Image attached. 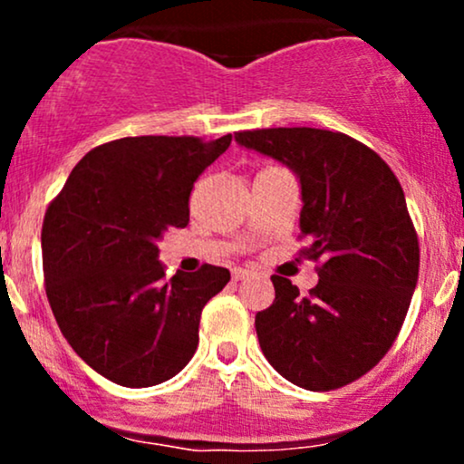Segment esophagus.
Masks as SVG:
<instances>
[{
	"label": "esophagus",
	"instance_id": "34e87169",
	"mask_svg": "<svg viewBox=\"0 0 464 464\" xmlns=\"http://www.w3.org/2000/svg\"><path fill=\"white\" fill-rule=\"evenodd\" d=\"M255 273L253 270H246V268H233V279L236 281H244L248 279V276H253Z\"/></svg>",
	"mask_w": 464,
	"mask_h": 464
}]
</instances>
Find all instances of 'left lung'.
Segmentation results:
<instances>
[{
	"label": "left lung",
	"mask_w": 464,
	"mask_h": 464,
	"mask_svg": "<svg viewBox=\"0 0 464 464\" xmlns=\"http://www.w3.org/2000/svg\"><path fill=\"white\" fill-rule=\"evenodd\" d=\"M236 141L296 174L303 255L323 262L305 296L273 275V305L255 316L259 347L305 391L347 386L392 347L417 287L419 239L401 185L380 154L343 132L262 129Z\"/></svg>",
	"instance_id": "left-lung-1"
}]
</instances>
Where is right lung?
<instances>
[{"label": "right lung", "instance_id": "right-lung-1", "mask_svg": "<svg viewBox=\"0 0 464 464\" xmlns=\"http://www.w3.org/2000/svg\"><path fill=\"white\" fill-rule=\"evenodd\" d=\"M231 135L124 137L84 154L47 207L45 292L72 349L120 386H157L198 347L202 307L231 279L220 266L165 281L157 242L189 222L196 179Z\"/></svg>", "mask_w": 464, "mask_h": 464}]
</instances>
